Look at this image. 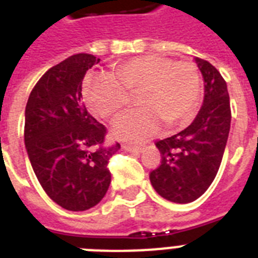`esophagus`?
I'll use <instances>...</instances> for the list:
<instances>
[{
	"instance_id": "1",
	"label": "esophagus",
	"mask_w": 258,
	"mask_h": 258,
	"mask_svg": "<svg viewBox=\"0 0 258 258\" xmlns=\"http://www.w3.org/2000/svg\"><path fill=\"white\" fill-rule=\"evenodd\" d=\"M124 149L127 150V151H131V153H141L142 147L141 146H134V145H125Z\"/></svg>"
}]
</instances>
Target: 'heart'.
<instances>
[{"mask_svg":"<svg viewBox=\"0 0 258 258\" xmlns=\"http://www.w3.org/2000/svg\"><path fill=\"white\" fill-rule=\"evenodd\" d=\"M88 108L103 119L123 112L138 96L143 108L120 116L112 135L141 143L159 131L179 128L196 115L201 97V75L191 61H174L162 54H145L117 62L111 76L89 78L83 86Z\"/></svg>","mask_w":258,"mask_h":258,"instance_id":"1","label":"heart"}]
</instances>
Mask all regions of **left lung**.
<instances>
[{"instance_id":"left-lung-1","label":"left lung","mask_w":258,"mask_h":258,"mask_svg":"<svg viewBox=\"0 0 258 258\" xmlns=\"http://www.w3.org/2000/svg\"><path fill=\"white\" fill-rule=\"evenodd\" d=\"M205 80V99L188 127L158 141L161 165L150 172L159 196L176 204L200 198L216 178L228 142L232 111L228 87L216 67L197 58Z\"/></svg>"}]
</instances>
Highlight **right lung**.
<instances>
[{
    "label": "right lung",
    "instance_id": "add662e5",
    "mask_svg": "<svg viewBox=\"0 0 258 258\" xmlns=\"http://www.w3.org/2000/svg\"><path fill=\"white\" fill-rule=\"evenodd\" d=\"M100 61L79 53L36 83L25 108L24 139L38 182L50 200L72 212L93 208L111 183L108 161L119 143L104 146L107 128L82 99L87 71Z\"/></svg>",
    "mask_w": 258,
    "mask_h": 258
}]
</instances>
